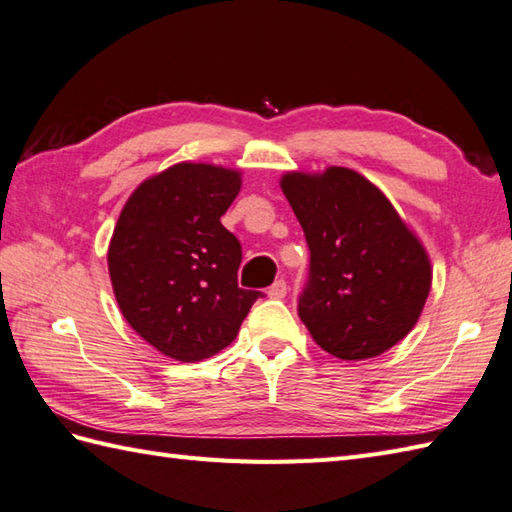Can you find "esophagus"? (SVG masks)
<instances>
[{"mask_svg":"<svg viewBox=\"0 0 512 512\" xmlns=\"http://www.w3.org/2000/svg\"><path fill=\"white\" fill-rule=\"evenodd\" d=\"M286 292H288V284H286V279H277L275 284L270 286L268 295L273 297V299H284V297H286Z\"/></svg>","mask_w":512,"mask_h":512,"instance_id":"obj_1","label":"esophagus"}]
</instances>
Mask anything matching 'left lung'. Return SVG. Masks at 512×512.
I'll return each mask as SVG.
<instances>
[{"label":"left lung","mask_w":512,"mask_h":512,"mask_svg":"<svg viewBox=\"0 0 512 512\" xmlns=\"http://www.w3.org/2000/svg\"><path fill=\"white\" fill-rule=\"evenodd\" d=\"M310 248L297 312L343 361L387 352L416 325L431 288L429 257L394 206L352 169L281 180Z\"/></svg>","instance_id":"obj_1"}]
</instances>
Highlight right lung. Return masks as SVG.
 <instances>
[{"label":"right lung","mask_w":512,"mask_h":512,"mask_svg":"<svg viewBox=\"0 0 512 512\" xmlns=\"http://www.w3.org/2000/svg\"><path fill=\"white\" fill-rule=\"evenodd\" d=\"M239 184L237 171L180 162L140 184L116 222L107 262L118 306L176 361H202L231 345L264 297L239 288L242 244L220 222Z\"/></svg>","instance_id":"1"}]
</instances>
